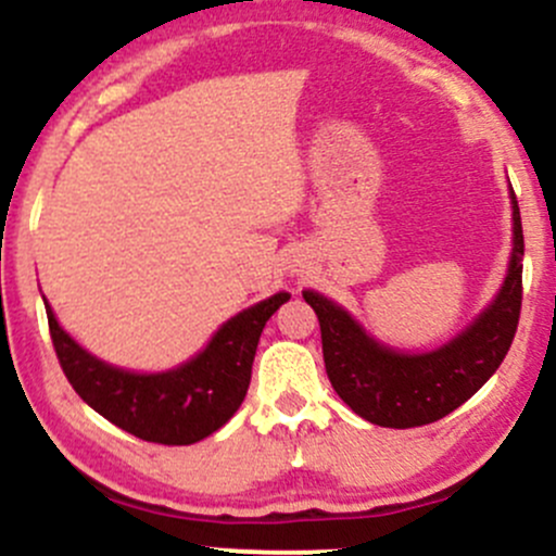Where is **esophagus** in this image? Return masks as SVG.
Segmentation results:
<instances>
[{"instance_id": "34e87169", "label": "esophagus", "mask_w": 556, "mask_h": 556, "mask_svg": "<svg viewBox=\"0 0 556 556\" xmlns=\"http://www.w3.org/2000/svg\"><path fill=\"white\" fill-rule=\"evenodd\" d=\"M293 271H301V268H293Z\"/></svg>"}]
</instances>
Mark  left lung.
<instances>
[{
	"instance_id": "8db88e82",
	"label": "left lung",
	"mask_w": 556,
	"mask_h": 556,
	"mask_svg": "<svg viewBox=\"0 0 556 556\" xmlns=\"http://www.w3.org/2000/svg\"><path fill=\"white\" fill-rule=\"evenodd\" d=\"M511 255L493 301L447 343L431 352H400L359 325L352 312L317 290H303L323 330L332 389L359 418L386 429L434 424L477 394L509 352L522 306V218L509 184Z\"/></svg>"
}]
</instances>
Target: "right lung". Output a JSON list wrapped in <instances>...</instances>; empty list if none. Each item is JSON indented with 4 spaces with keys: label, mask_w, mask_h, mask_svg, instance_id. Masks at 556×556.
I'll use <instances>...</instances> for the list:
<instances>
[{
    "label": "right lung",
    "mask_w": 556,
    "mask_h": 556,
    "mask_svg": "<svg viewBox=\"0 0 556 556\" xmlns=\"http://www.w3.org/2000/svg\"><path fill=\"white\" fill-rule=\"evenodd\" d=\"M42 301L63 372L92 410L146 442L194 445L239 410L263 327L290 293L242 308L213 332L202 352L156 372L125 370L87 352L63 330L45 295Z\"/></svg>",
    "instance_id": "add662e5"
}]
</instances>
